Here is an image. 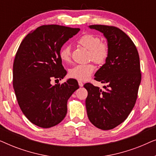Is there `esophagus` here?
Masks as SVG:
<instances>
[{"label":"esophagus","mask_w":156,"mask_h":156,"mask_svg":"<svg viewBox=\"0 0 156 156\" xmlns=\"http://www.w3.org/2000/svg\"><path fill=\"white\" fill-rule=\"evenodd\" d=\"M78 84H79V86L80 87H83V85H84V84H83L82 82H81V81H78Z\"/></svg>","instance_id":"34e87169"}]
</instances>
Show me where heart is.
<instances>
[{"instance_id": "1", "label": "heart", "mask_w": 156, "mask_h": 156, "mask_svg": "<svg viewBox=\"0 0 156 156\" xmlns=\"http://www.w3.org/2000/svg\"><path fill=\"white\" fill-rule=\"evenodd\" d=\"M78 44L89 50V58L97 65H102L108 58L109 50L108 44L101 42V38L93 34H86L79 38ZM59 57L65 63L71 59V48L65 45L60 49ZM94 71V66L91 63L77 65L69 69L70 77L80 81H86L90 77Z\"/></svg>"}]
</instances>
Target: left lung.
Listing matches in <instances>:
<instances>
[{
	"instance_id": "1",
	"label": "left lung",
	"mask_w": 156,
	"mask_h": 156,
	"mask_svg": "<svg viewBox=\"0 0 156 156\" xmlns=\"http://www.w3.org/2000/svg\"><path fill=\"white\" fill-rule=\"evenodd\" d=\"M101 32L107 40L108 58L94 74L95 80L106 84L104 90L90 83L84 85L87 116L94 126L110 130L123 122L137 99L141 74L137 49L131 38L118 27L89 25Z\"/></svg>"
}]
</instances>
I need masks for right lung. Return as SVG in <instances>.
<instances>
[{
    "label": "right lung",
    "instance_id": "add662e5",
    "mask_svg": "<svg viewBox=\"0 0 156 156\" xmlns=\"http://www.w3.org/2000/svg\"><path fill=\"white\" fill-rule=\"evenodd\" d=\"M80 28L57 25H42L25 36L13 63V88L23 114L37 126L48 129L61 122L67 112V100L79 89L69 79L55 86L67 72L59 57L63 44ZM56 81V80H55Z\"/></svg>",
    "mask_w": 156,
    "mask_h": 156
}]
</instances>
